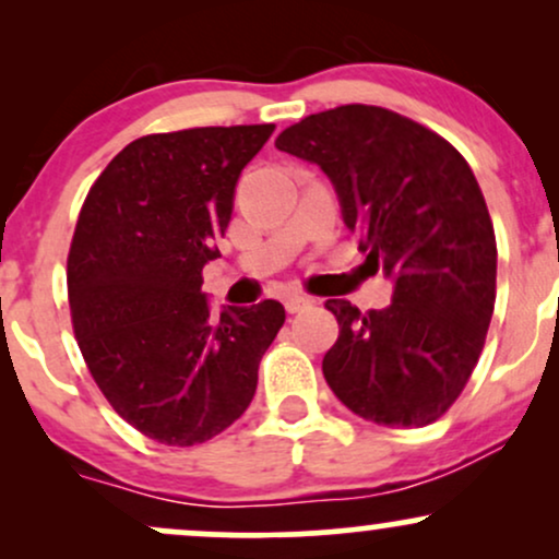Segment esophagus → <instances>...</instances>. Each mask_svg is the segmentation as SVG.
<instances>
[{
	"instance_id": "34e87169",
	"label": "esophagus",
	"mask_w": 559,
	"mask_h": 559,
	"mask_svg": "<svg viewBox=\"0 0 559 559\" xmlns=\"http://www.w3.org/2000/svg\"><path fill=\"white\" fill-rule=\"evenodd\" d=\"M284 305H286V310L294 316V312H301V310H307V307H312V299L305 297V294H288V297L284 299Z\"/></svg>"
}]
</instances>
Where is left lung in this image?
I'll use <instances>...</instances> for the list:
<instances>
[{"label":"left lung","mask_w":559,"mask_h":559,"mask_svg":"<svg viewBox=\"0 0 559 559\" xmlns=\"http://www.w3.org/2000/svg\"><path fill=\"white\" fill-rule=\"evenodd\" d=\"M275 146L320 165L346 228L394 278L383 310L329 299L338 320L323 376L365 420L423 428L463 394L497 299V239L465 157L400 112L342 105L288 126Z\"/></svg>","instance_id":"left-lung-1"}]
</instances>
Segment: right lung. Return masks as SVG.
<instances>
[{
	"instance_id": "obj_1",
	"label": "right lung",
	"mask_w": 559,
	"mask_h": 559,
	"mask_svg": "<svg viewBox=\"0 0 559 559\" xmlns=\"http://www.w3.org/2000/svg\"><path fill=\"white\" fill-rule=\"evenodd\" d=\"M273 128L141 136L102 170L79 213L68 252L75 342L115 413L159 444H202L239 420L286 320L275 299L213 318L202 294L236 181Z\"/></svg>"
}]
</instances>
